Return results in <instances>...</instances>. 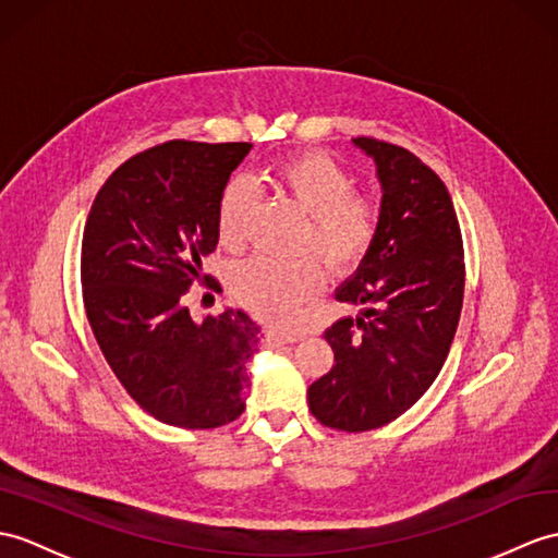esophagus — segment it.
<instances>
[{
    "label": "esophagus",
    "mask_w": 558,
    "mask_h": 558,
    "mask_svg": "<svg viewBox=\"0 0 558 558\" xmlns=\"http://www.w3.org/2000/svg\"><path fill=\"white\" fill-rule=\"evenodd\" d=\"M300 340H302V335H296V332H278V330L266 332V344L274 347V349L284 347V344H294Z\"/></svg>",
    "instance_id": "esophagus-1"
}]
</instances>
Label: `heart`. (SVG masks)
I'll use <instances>...</instances> for the list:
<instances>
[{
  "label": "heart",
  "instance_id": "heart-1",
  "mask_svg": "<svg viewBox=\"0 0 558 558\" xmlns=\"http://www.w3.org/2000/svg\"><path fill=\"white\" fill-rule=\"evenodd\" d=\"M270 185L302 211V247L320 254L335 274L354 270L380 235L383 206L375 194L354 187V175L328 151H302L270 168ZM254 190L232 178L216 206L218 242L238 250L247 238ZM323 288V268L314 254L296 258L254 256L232 276V292L256 316L288 326Z\"/></svg>",
  "mask_w": 558,
  "mask_h": 558
}]
</instances>
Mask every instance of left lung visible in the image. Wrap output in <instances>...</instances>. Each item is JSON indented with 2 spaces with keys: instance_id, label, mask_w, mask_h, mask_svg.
<instances>
[{
  "instance_id": "8db88e82",
  "label": "left lung",
  "mask_w": 558,
  "mask_h": 558,
  "mask_svg": "<svg viewBox=\"0 0 558 558\" xmlns=\"http://www.w3.org/2000/svg\"><path fill=\"white\" fill-rule=\"evenodd\" d=\"M378 163L383 223L338 300L361 308L326 330L332 368L308 387L314 418L366 433L399 418L442 371L463 306V240L442 180L416 154L356 137Z\"/></svg>"
}]
</instances>
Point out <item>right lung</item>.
I'll return each mask as SVG.
<instances>
[{
    "instance_id": "1",
    "label": "right lung",
    "mask_w": 558,
    "mask_h": 558,
    "mask_svg": "<svg viewBox=\"0 0 558 558\" xmlns=\"http://www.w3.org/2000/svg\"><path fill=\"white\" fill-rule=\"evenodd\" d=\"M250 142L163 145L121 163L97 192L83 250V304L104 359L149 416L209 430L242 416L262 332L244 311L194 320L185 294L216 252V206Z\"/></svg>"
}]
</instances>
